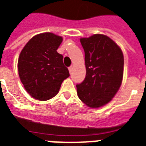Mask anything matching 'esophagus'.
<instances>
[{
    "mask_svg": "<svg viewBox=\"0 0 146 146\" xmlns=\"http://www.w3.org/2000/svg\"><path fill=\"white\" fill-rule=\"evenodd\" d=\"M68 70H69V72H70V73H71V72H72V66H70L68 68Z\"/></svg>",
    "mask_w": 146,
    "mask_h": 146,
    "instance_id": "1",
    "label": "esophagus"
}]
</instances>
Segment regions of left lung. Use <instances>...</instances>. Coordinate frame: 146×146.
<instances>
[{"mask_svg": "<svg viewBox=\"0 0 146 146\" xmlns=\"http://www.w3.org/2000/svg\"><path fill=\"white\" fill-rule=\"evenodd\" d=\"M85 51L86 75L78 84V96L90 108H99L111 100L123 76L122 51L111 38L94 35L80 39Z\"/></svg>", "mask_w": 146, "mask_h": 146, "instance_id": "8db88e82", "label": "left lung"}]
</instances>
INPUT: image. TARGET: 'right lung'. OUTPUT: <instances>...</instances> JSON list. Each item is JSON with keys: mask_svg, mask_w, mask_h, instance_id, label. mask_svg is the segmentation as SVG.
I'll use <instances>...</instances> for the list:
<instances>
[{"mask_svg": "<svg viewBox=\"0 0 146 146\" xmlns=\"http://www.w3.org/2000/svg\"><path fill=\"white\" fill-rule=\"evenodd\" d=\"M62 38L52 33L33 37L18 58L20 79L28 94L35 99L47 101L58 94L61 83L68 77L62 54L57 49Z\"/></svg>", "mask_w": 146, "mask_h": 146, "instance_id": "right-lung-1", "label": "right lung"}]
</instances>
